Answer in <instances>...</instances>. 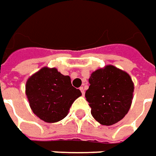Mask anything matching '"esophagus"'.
<instances>
[{"label": "esophagus", "instance_id": "obj_1", "mask_svg": "<svg viewBox=\"0 0 156 156\" xmlns=\"http://www.w3.org/2000/svg\"><path fill=\"white\" fill-rule=\"evenodd\" d=\"M80 92H81V94H82V96H84V95H85V90H84V88H83V87H80Z\"/></svg>", "mask_w": 156, "mask_h": 156}]
</instances>
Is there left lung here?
I'll use <instances>...</instances> for the list:
<instances>
[{"mask_svg": "<svg viewBox=\"0 0 156 156\" xmlns=\"http://www.w3.org/2000/svg\"><path fill=\"white\" fill-rule=\"evenodd\" d=\"M85 96L91 114L100 124L111 126L120 121L129 110L133 82L126 72L113 65L92 72Z\"/></svg>", "mask_w": 156, "mask_h": 156, "instance_id": "obj_1", "label": "left lung"}]
</instances>
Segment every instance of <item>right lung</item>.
Returning a JSON list of instances; mask_svg holds the SVG:
<instances>
[{"label":"right lung","instance_id":"add662e5","mask_svg":"<svg viewBox=\"0 0 156 156\" xmlns=\"http://www.w3.org/2000/svg\"><path fill=\"white\" fill-rule=\"evenodd\" d=\"M25 89L32 111L49 123L63 120L74 101L81 95L72 86L70 77L55 68L40 69L27 80Z\"/></svg>","mask_w":156,"mask_h":156}]
</instances>
